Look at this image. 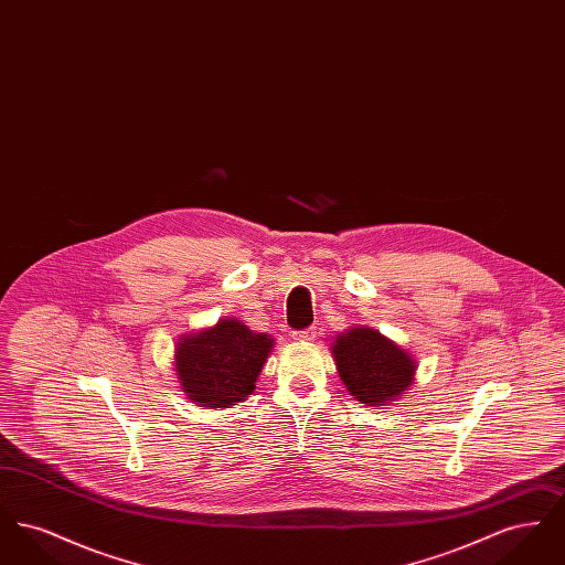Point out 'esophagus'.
Here are the masks:
<instances>
[{
	"instance_id": "esophagus-1",
	"label": "esophagus",
	"mask_w": 565,
	"mask_h": 565,
	"mask_svg": "<svg viewBox=\"0 0 565 565\" xmlns=\"http://www.w3.org/2000/svg\"><path fill=\"white\" fill-rule=\"evenodd\" d=\"M318 337V328L316 326H309V328H305V330H295L292 332V339L295 341H313Z\"/></svg>"
}]
</instances>
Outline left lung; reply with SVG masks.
I'll use <instances>...</instances> for the list:
<instances>
[{"instance_id": "obj_1", "label": "left lung", "mask_w": 565, "mask_h": 565, "mask_svg": "<svg viewBox=\"0 0 565 565\" xmlns=\"http://www.w3.org/2000/svg\"><path fill=\"white\" fill-rule=\"evenodd\" d=\"M339 376L362 404L394 401L413 383L415 362L373 328H351L332 345Z\"/></svg>"}]
</instances>
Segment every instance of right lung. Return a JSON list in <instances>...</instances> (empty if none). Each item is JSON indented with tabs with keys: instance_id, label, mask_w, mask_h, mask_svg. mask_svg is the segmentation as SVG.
Wrapping results in <instances>:
<instances>
[{
	"instance_id": "obj_1",
	"label": "right lung",
	"mask_w": 565,
	"mask_h": 565,
	"mask_svg": "<svg viewBox=\"0 0 565 565\" xmlns=\"http://www.w3.org/2000/svg\"><path fill=\"white\" fill-rule=\"evenodd\" d=\"M270 348L267 334L252 332L237 320H222L178 343V379L194 403L215 408L242 403L254 392Z\"/></svg>"
}]
</instances>
